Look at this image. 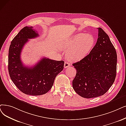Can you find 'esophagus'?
Wrapping results in <instances>:
<instances>
[{
  "label": "esophagus",
  "mask_w": 126,
  "mask_h": 126,
  "mask_svg": "<svg viewBox=\"0 0 126 126\" xmlns=\"http://www.w3.org/2000/svg\"><path fill=\"white\" fill-rule=\"evenodd\" d=\"M70 66V63H69L67 62H64V68H67Z\"/></svg>",
  "instance_id": "obj_1"
}]
</instances>
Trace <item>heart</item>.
Segmentation results:
<instances>
[{"label":"heart","mask_w":126,"mask_h":126,"mask_svg":"<svg viewBox=\"0 0 126 126\" xmlns=\"http://www.w3.org/2000/svg\"><path fill=\"white\" fill-rule=\"evenodd\" d=\"M94 39L90 34L79 33L60 42V48L67 51V58L79 61L86 57L93 48Z\"/></svg>","instance_id":"1"}]
</instances>
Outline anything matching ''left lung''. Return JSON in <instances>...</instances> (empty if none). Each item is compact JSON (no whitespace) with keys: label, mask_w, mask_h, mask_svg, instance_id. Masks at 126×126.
I'll return each instance as SVG.
<instances>
[{"label":"left lung","mask_w":126,"mask_h":126,"mask_svg":"<svg viewBox=\"0 0 126 126\" xmlns=\"http://www.w3.org/2000/svg\"><path fill=\"white\" fill-rule=\"evenodd\" d=\"M96 44L86 57L72 64L77 69L72 81L74 91L85 98L106 93L116 75L117 54L108 35L98 28Z\"/></svg>","instance_id":"left-lung-1"}]
</instances>
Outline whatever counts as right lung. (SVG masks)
Returning a JSON list of instances; mask_svg holds the SVG:
<instances>
[{
  "mask_svg": "<svg viewBox=\"0 0 126 126\" xmlns=\"http://www.w3.org/2000/svg\"><path fill=\"white\" fill-rule=\"evenodd\" d=\"M39 36L32 27L22 29L11 42L8 55V71L13 83L22 93L39 95L52 87L55 78L63 69L64 62L43 58L33 67L23 64L21 55L28 39Z\"/></svg>",
  "mask_w": 126,
  "mask_h": 126,
  "instance_id": "add662e5",
  "label": "right lung"
}]
</instances>
